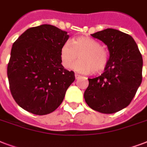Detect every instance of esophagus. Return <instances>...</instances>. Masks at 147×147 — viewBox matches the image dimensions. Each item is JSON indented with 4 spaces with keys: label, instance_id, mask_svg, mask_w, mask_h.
I'll list each match as a JSON object with an SVG mask.
<instances>
[{
    "label": "esophagus",
    "instance_id": "esophagus-1",
    "mask_svg": "<svg viewBox=\"0 0 147 147\" xmlns=\"http://www.w3.org/2000/svg\"><path fill=\"white\" fill-rule=\"evenodd\" d=\"M75 76H76V79H78V78L81 77V76H79V75H78V74H76V75H75Z\"/></svg>",
    "mask_w": 147,
    "mask_h": 147
}]
</instances>
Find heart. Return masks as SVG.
<instances>
[{
  "label": "heart",
  "mask_w": 147,
  "mask_h": 147,
  "mask_svg": "<svg viewBox=\"0 0 147 147\" xmlns=\"http://www.w3.org/2000/svg\"><path fill=\"white\" fill-rule=\"evenodd\" d=\"M73 65L76 71L83 74L100 73L108 63L107 51L94 39L88 36L74 38L70 43L65 42L60 49V60L62 66L70 69Z\"/></svg>",
  "instance_id": "heart-1"
}]
</instances>
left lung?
<instances>
[{
  "mask_svg": "<svg viewBox=\"0 0 147 147\" xmlns=\"http://www.w3.org/2000/svg\"><path fill=\"white\" fill-rule=\"evenodd\" d=\"M109 51L105 71L89 78L84 98L92 109L113 114L130 105L142 82L143 58L132 36L108 28L92 34Z\"/></svg>",
  "mask_w": 147,
  "mask_h": 147,
  "instance_id": "1",
  "label": "left lung"
}]
</instances>
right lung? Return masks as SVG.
<instances>
[{
  "label": "right lung",
  "instance_id": "1",
  "mask_svg": "<svg viewBox=\"0 0 147 147\" xmlns=\"http://www.w3.org/2000/svg\"><path fill=\"white\" fill-rule=\"evenodd\" d=\"M69 37L65 31L42 24L27 29L13 42L8 81L13 98L26 111L45 115L62 104L76 78L60 60V49Z\"/></svg>",
  "mask_w": 147,
  "mask_h": 147
}]
</instances>
